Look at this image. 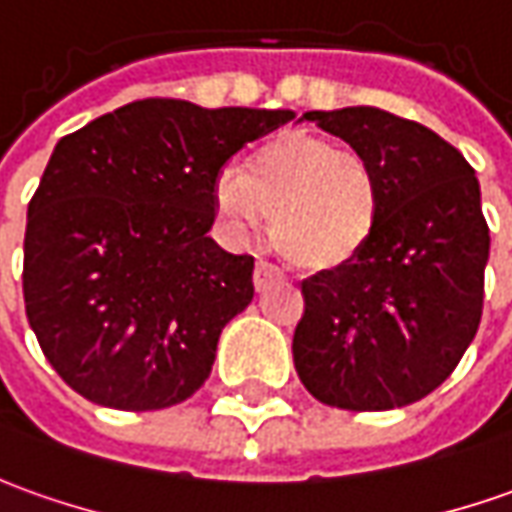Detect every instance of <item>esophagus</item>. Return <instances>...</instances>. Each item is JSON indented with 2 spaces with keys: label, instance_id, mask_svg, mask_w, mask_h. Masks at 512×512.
Returning <instances> with one entry per match:
<instances>
[{
  "label": "esophagus",
  "instance_id": "esophagus-1",
  "mask_svg": "<svg viewBox=\"0 0 512 512\" xmlns=\"http://www.w3.org/2000/svg\"><path fill=\"white\" fill-rule=\"evenodd\" d=\"M280 277V271L274 269L271 263H266V260H257L255 266V288L257 291H266L274 280Z\"/></svg>",
  "mask_w": 512,
  "mask_h": 512
}]
</instances>
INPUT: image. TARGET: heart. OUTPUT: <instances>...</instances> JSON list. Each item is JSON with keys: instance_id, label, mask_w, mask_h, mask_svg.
Here are the masks:
<instances>
[{"instance_id": "1", "label": "heart", "mask_w": 512, "mask_h": 512, "mask_svg": "<svg viewBox=\"0 0 512 512\" xmlns=\"http://www.w3.org/2000/svg\"><path fill=\"white\" fill-rule=\"evenodd\" d=\"M215 207L235 232H252L269 215L271 246L294 269L333 274L373 246L384 190L364 154L308 131H283L243 170L218 173Z\"/></svg>"}]
</instances>
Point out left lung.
I'll use <instances>...</instances> for the list:
<instances>
[{
	"mask_svg": "<svg viewBox=\"0 0 512 512\" xmlns=\"http://www.w3.org/2000/svg\"><path fill=\"white\" fill-rule=\"evenodd\" d=\"M373 162L384 218L353 266L302 283L294 367L316 401L387 412L440 387L474 342L490 235L465 156L373 106L305 111Z\"/></svg>",
	"mask_w": 512,
	"mask_h": 512,
	"instance_id": "obj_1",
	"label": "left lung"
}]
</instances>
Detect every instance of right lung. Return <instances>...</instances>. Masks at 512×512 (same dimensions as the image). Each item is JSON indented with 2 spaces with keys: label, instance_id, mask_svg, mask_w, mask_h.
I'll list each match as a JSON object with an SVG mask.
<instances>
[{
  "label": "right lung",
  "instance_id": "right-lung-1",
  "mask_svg": "<svg viewBox=\"0 0 512 512\" xmlns=\"http://www.w3.org/2000/svg\"><path fill=\"white\" fill-rule=\"evenodd\" d=\"M297 114L148 97L58 139L24 232V308L52 370L86 401H187L255 297L252 255L207 238L215 179Z\"/></svg>",
  "mask_w": 512,
  "mask_h": 512
}]
</instances>
